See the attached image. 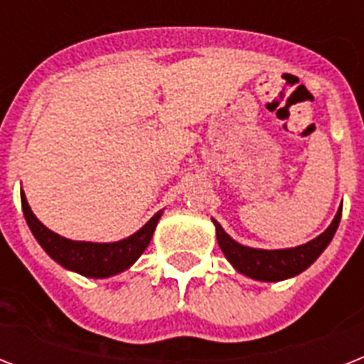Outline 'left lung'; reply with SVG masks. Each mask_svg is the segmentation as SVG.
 Listing matches in <instances>:
<instances>
[{
  "label": "left lung",
  "mask_w": 364,
  "mask_h": 364,
  "mask_svg": "<svg viewBox=\"0 0 364 364\" xmlns=\"http://www.w3.org/2000/svg\"><path fill=\"white\" fill-rule=\"evenodd\" d=\"M342 217V205L338 213L331 223V227L323 234H319L316 240L291 249H253L242 243L234 242L228 236L219 223L213 219L215 225V234L219 247L228 259V262L243 276L259 282H282L287 277L299 276L300 272H304L308 266H311L317 260V257L325 251L334 232L340 225Z\"/></svg>",
  "instance_id": "1"
}]
</instances>
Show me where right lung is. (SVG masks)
<instances>
[{
	"instance_id": "right-lung-1",
	"label": "right lung",
	"mask_w": 364,
	"mask_h": 364,
	"mask_svg": "<svg viewBox=\"0 0 364 364\" xmlns=\"http://www.w3.org/2000/svg\"><path fill=\"white\" fill-rule=\"evenodd\" d=\"M20 198H22V211H24L26 223H28V227L39 242V245L47 251L48 257L68 270H73L87 277H109L128 270L139 259V255L147 249L149 242L153 238L154 228H156V223L162 215V211L154 213L147 221V225H143L136 234H132L121 242H75V240H68L53 232V230H48L33 215L24 193Z\"/></svg>"
}]
</instances>
